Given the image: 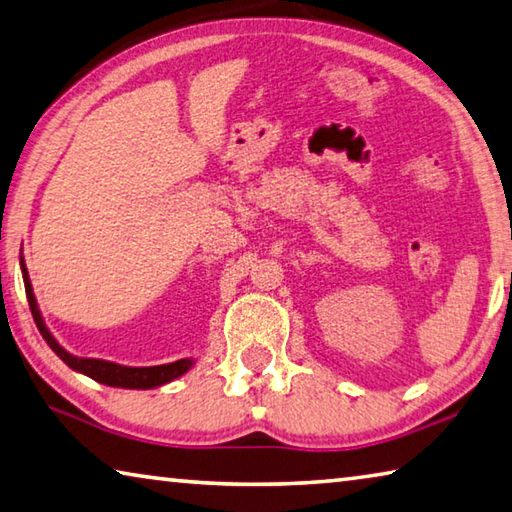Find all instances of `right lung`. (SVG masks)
<instances>
[{
    "instance_id": "obj_1",
    "label": "right lung",
    "mask_w": 512,
    "mask_h": 512,
    "mask_svg": "<svg viewBox=\"0 0 512 512\" xmlns=\"http://www.w3.org/2000/svg\"><path fill=\"white\" fill-rule=\"evenodd\" d=\"M22 265V279H24V288H26V299H29V308L31 315L35 319V326H38L40 335L44 337V342L49 344V348L56 353L62 362H65L69 369H74L78 373L87 375L101 384H107V387H121V389H155L161 387V384L173 382L179 375H184L188 369L193 366V360H177L170 364H161V366H121L107 360H94V357H76L67 353L62 348L56 337L49 333V328L44 326V319L38 310V301H35V294L31 288V279L29 272H26L24 258L20 261Z\"/></svg>"
}]
</instances>
